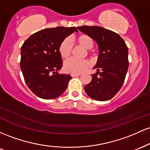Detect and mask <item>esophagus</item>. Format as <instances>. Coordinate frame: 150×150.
Returning a JSON list of instances; mask_svg holds the SVG:
<instances>
[{"label": "esophagus", "instance_id": "esophagus-1", "mask_svg": "<svg viewBox=\"0 0 150 150\" xmlns=\"http://www.w3.org/2000/svg\"><path fill=\"white\" fill-rule=\"evenodd\" d=\"M80 74H71V76L74 77H77V76H80Z\"/></svg>", "mask_w": 150, "mask_h": 150}]
</instances>
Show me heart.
Returning a JSON list of instances; mask_svg holds the SVG:
<instances>
[{
  "instance_id": "obj_1",
  "label": "heart",
  "mask_w": 150,
  "mask_h": 150,
  "mask_svg": "<svg viewBox=\"0 0 150 150\" xmlns=\"http://www.w3.org/2000/svg\"><path fill=\"white\" fill-rule=\"evenodd\" d=\"M75 42L79 46L88 50V53L94 45V41L92 37L86 34H81L75 37ZM72 43L68 38H65L58 46V52L63 58H67L72 52ZM89 67L88 61L85 60H76L74 58L67 60L63 65V68L66 73L71 74H80Z\"/></svg>"
}]
</instances>
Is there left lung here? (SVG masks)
<instances>
[{"instance_id": "left-lung-1", "label": "left lung", "mask_w": 150, "mask_h": 150, "mask_svg": "<svg viewBox=\"0 0 150 150\" xmlns=\"http://www.w3.org/2000/svg\"><path fill=\"white\" fill-rule=\"evenodd\" d=\"M79 30L88 34L99 45V57L92 81L84 87L87 95L97 101H107L121 88L128 68V49L116 32L98 26H81Z\"/></svg>"}]
</instances>
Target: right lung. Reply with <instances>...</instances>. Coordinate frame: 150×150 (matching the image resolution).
Here are the masks:
<instances>
[{"label": "right lung", "instance_id": "obj_1", "mask_svg": "<svg viewBox=\"0 0 150 150\" xmlns=\"http://www.w3.org/2000/svg\"><path fill=\"white\" fill-rule=\"evenodd\" d=\"M76 27H57L44 29L30 36L21 47V68L30 90L42 99H53L61 96L72 78L59 74L63 65L58 46Z\"/></svg>", "mask_w": 150, "mask_h": 150}]
</instances>
